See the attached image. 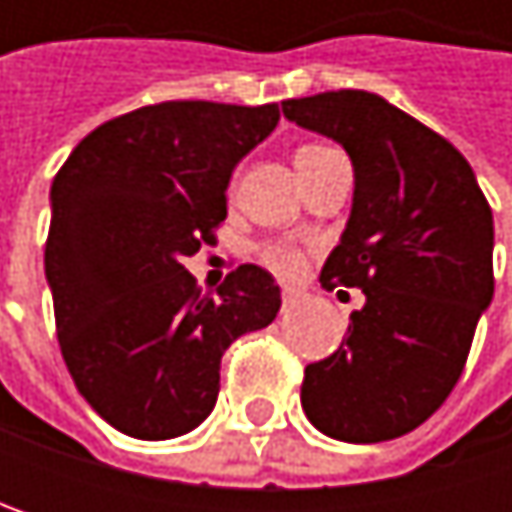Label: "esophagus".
Segmentation results:
<instances>
[{
	"label": "esophagus",
	"instance_id": "1",
	"mask_svg": "<svg viewBox=\"0 0 512 512\" xmlns=\"http://www.w3.org/2000/svg\"><path fill=\"white\" fill-rule=\"evenodd\" d=\"M281 296H284V305H296V302L302 299V290H296V287H284V290H281Z\"/></svg>",
	"mask_w": 512,
	"mask_h": 512
}]
</instances>
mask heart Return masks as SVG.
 <instances>
[{
	"instance_id": "obj_1",
	"label": "heart",
	"mask_w": 512,
	"mask_h": 512,
	"mask_svg": "<svg viewBox=\"0 0 512 512\" xmlns=\"http://www.w3.org/2000/svg\"><path fill=\"white\" fill-rule=\"evenodd\" d=\"M320 151H326V148H320V145H305V148H299L296 151V165L299 162H305V159H311V156H317ZM263 263L269 266V269H275L278 275H296L299 269H302V263H305V257L299 249H293V246H287V243H269V246H263Z\"/></svg>"
}]
</instances>
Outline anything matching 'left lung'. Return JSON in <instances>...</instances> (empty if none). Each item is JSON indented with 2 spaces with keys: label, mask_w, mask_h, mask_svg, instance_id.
<instances>
[{
  "label": "left lung",
  "mask_w": 512,
  "mask_h": 512,
  "mask_svg": "<svg viewBox=\"0 0 512 512\" xmlns=\"http://www.w3.org/2000/svg\"><path fill=\"white\" fill-rule=\"evenodd\" d=\"M284 115L344 145L356 192L323 263L326 290L358 287L347 338L305 367L302 409L341 442L370 445L421 427L454 391L492 302V210L465 156L370 91L284 100Z\"/></svg>",
  "instance_id": "obj_1"
}]
</instances>
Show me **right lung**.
Wrapping results in <instances>:
<instances>
[{
  "mask_svg": "<svg viewBox=\"0 0 512 512\" xmlns=\"http://www.w3.org/2000/svg\"><path fill=\"white\" fill-rule=\"evenodd\" d=\"M278 118V103L142 106L91 130L52 180L44 266L58 347L91 409L133 439L195 430L216 406L225 350L281 308L255 263L219 296L183 266L216 243L231 171Z\"/></svg>",
  "mask_w": 512,
  "mask_h": 512,
  "instance_id": "obj_1",
  "label": "right lung"
}]
</instances>
